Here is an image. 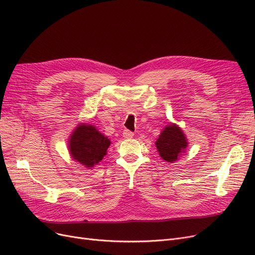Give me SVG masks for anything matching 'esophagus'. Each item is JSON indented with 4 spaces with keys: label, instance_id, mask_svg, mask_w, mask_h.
<instances>
[{
    "label": "esophagus",
    "instance_id": "esophagus-1",
    "mask_svg": "<svg viewBox=\"0 0 255 255\" xmlns=\"http://www.w3.org/2000/svg\"><path fill=\"white\" fill-rule=\"evenodd\" d=\"M133 135H134V133H133L132 131H130V130H124V132H123V136H124V138H127V139H129V138H132L133 137Z\"/></svg>",
    "mask_w": 255,
    "mask_h": 255
}]
</instances>
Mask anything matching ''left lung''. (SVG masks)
I'll return each mask as SVG.
<instances>
[{"mask_svg": "<svg viewBox=\"0 0 255 255\" xmlns=\"http://www.w3.org/2000/svg\"><path fill=\"white\" fill-rule=\"evenodd\" d=\"M159 155L167 162H173L178 159L180 153L187 146V139L182 130L176 125L164 128L156 141Z\"/></svg>", "mask_w": 255, "mask_h": 255, "instance_id": "obj_1", "label": "left lung"}]
</instances>
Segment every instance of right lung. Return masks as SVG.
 <instances>
[{
    "instance_id": "obj_1",
    "label": "right lung",
    "mask_w": 255,
    "mask_h": 255,
    "mask_svg": "<svg viewBox=\"0 0 255 255\" xmlns=\"http://www.w3.org/2000/svg\"><path fill=\"white\" fill-rule=\"evenodd\" d=\"M69 142L71 156L86 167L99 163L111 144V140L92 125H79Z\"/></svg>"
}]
</instances>
